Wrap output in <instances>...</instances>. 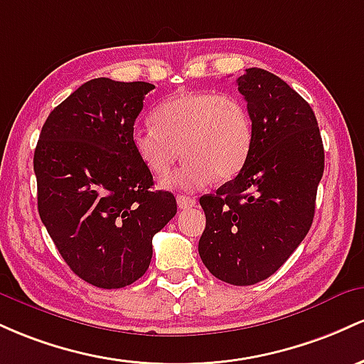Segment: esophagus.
<instances>
[{
	"label": "esophagus",
	"instance_id": "obj_1",
	"mask_svg": "<svg viewBox=\"0 0 364 364\" xmlns=\"http://www.w3.org/2000/svg\"><path fill=\"white\" fill-rule=\"evenodd\" d=\"M177 204L181 210H186V208L196 206V199L189 198V196H177Z\"/></svg>",
	"mask_w": 364,
	"mask_h": 364
}]
</instances>
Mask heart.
<instances>
[{"label":"heart","instance_id":"obj_1","mask_svg":"<svg viewBox=\"0 0 364 364\" xmlns=\"http://www.w3.org/2000/svg\"><path fill=\"white\" fill-rule=\"evenodd\" d=\"M153 127L132 130V148L154 177H165L182 156L187 160L163 181L165 187L196 191L216 177L230 181L246 165L252 148V122L246 105L232 94L178 92L151 113Z\"/></svg>","mask_w":364,"mask_h":364}]
</instances>
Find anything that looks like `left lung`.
I'll list each match as a JSON object with an SVG mask.
<instances>
[{"label":"left lung","instance_id":"1","mask_svg":"<svg viewBox=\"0 0 364 364\" xmlns=\"http://www.w3.org/2000/svg\"><path fill=\"white\" fill-rule=\"evenodd\" d=\"M252 122V148L234 181L199 204V256L216 279L252 285L273 275L313 223L323 142L311 106L263 68L237 79Z\"/></svg>","mask_w":364,"mask_h":364}]
</instances>
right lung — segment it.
Segmentation results:
<instances>
[{"instance_id":"add662e5","label":"right lung","mask_w":364,"mask_h":364,"mask_svg":"<svg viewBox=\"0 0 364 364\" xmlns=\"http://www.w3.org/2000/svg\"><path fill=\"white\" fill-rule=\"evenodd\" d=\"M149 82L100 77L50 113L34 151L38 210L61 258L77 277L120 289L144 275L153 237L177 213L168 191L132 148Z\"/></svg>"}]
</instances>
